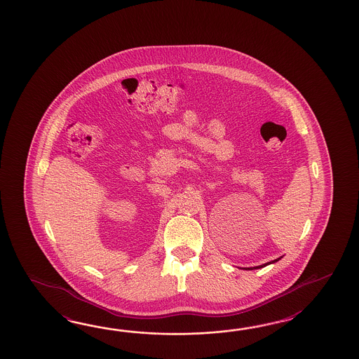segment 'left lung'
Returning <instances> with one entry per match:
<instances>
[{
  "instance_id": "1",
  "label": "left lung",
  "mask_w": 359,
  "mask_h": 359,
  "mask_svg": "<svg viewBox=\"0 0 359 359\" xmlns=\"http://www.w3.org/2000/svg\"><path fill=\"white\" fill-rule=\"evenodd\" d=\"M283 258V257H281ZM281 258H277V259L272 260V262H268V263H266V264H263V266H258V267H252L255 268V269H258V268H263L266 267V266H268V264H271V263H276V262H278V260L281 259ZM252 268H246L248 271H250V269H252Z\"/></svg>"
}]
</instances>
